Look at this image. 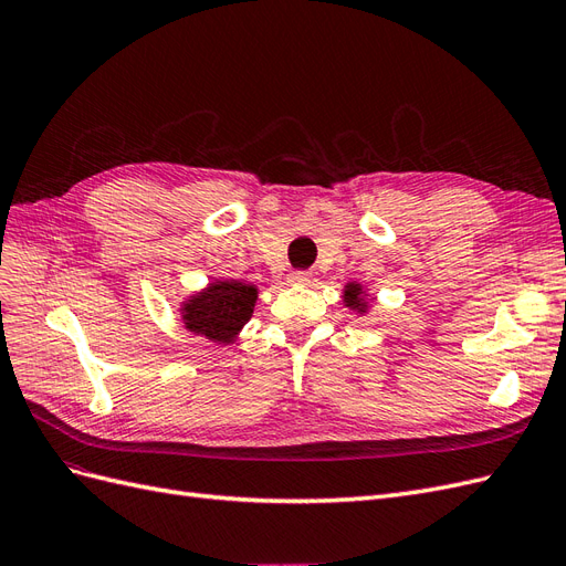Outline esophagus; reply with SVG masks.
<instances>
[{"instance_id": "1", "label": "esophagus", "mask_w": 566, "mask_h": 566, "mask_svg": "<svg viewBox=\"0 0 566 566\" xmlns=\"http://www.w3.org/2000/svg\"><path fill=\"white\" fill-rule=\"evenodd\" d=\"M287 281L295 283V285H310L312 283V273L310 271H302V269L290 271L287 273Z\"/></svg>"}]
</instances>
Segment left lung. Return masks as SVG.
Masks as SVG:
<instances>
[{
    "label": "left lung",
    "instance_id": "left-lung-1",
    "mask_svg": "<svg viewBox=\"0 0 566 566\" xmlns=\"http://www.w3.org/2000/svg\"><path fill=\"white\" fill-rule=\"evenodd\" d=\"M345 302H347V306H352V310L364 312L366 310V302H364L361 285H358V283H347V287H345Z\"/></svg>",
    "mask_w": 566,
    "mask_h": 566
}]
</instances>
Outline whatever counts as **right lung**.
Masks as SVG:
<instances>
[{"mask_svg":"<svg viewBox=\"0 0 566 566\" xmlns=\"http://www.w3.org/2000/svg\"><path fill=\"white\" fill-rule=\"evenodd\" d=\"M256 302V287L241 281H214L200 295L184 304L188 331L214 342H231L250 321Z\"/></svg>","mask_w":566,"mask_h":566,"instance_id":"1","label":"right lung"}]
</instances>
